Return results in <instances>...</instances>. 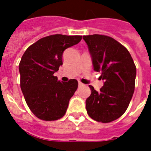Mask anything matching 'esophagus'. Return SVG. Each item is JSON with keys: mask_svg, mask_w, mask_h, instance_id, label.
Masks as SVG:
<instances>
[{"mask_svg": "<svg viewBox=\"0 0 151 151\" xmlns=\"http://www.w3.org/2000/svg\"><path fill=\"white\" fill-rule=\"evenodd\" d=\"M78 85H79V86H80V87H81V86H83V85H83L82 83L79 81V82H78Z\"/></svg>", "mask_w": 151, "mask_h": 151, "instance_id": "obj_1", "label": "esophagus"}]
</instances>
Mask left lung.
<instances>
[{
  "instance_id": "1",
  "label": "left lung",
  "mask_w": 151,
  "mask_h": 151,
  "mask_svg": "<svg viewBox=\"0 0 151 151\" xmlns=\"http://www.w3.org/2000/svg\"><path fill=\"white\" fill-rule=\"evenodd\" d=\"M92 57L95 71L104 81L99 92L89 85L92 93L86 99V110L95 121L108 123L119 118L135 90L136 68L126 48L112 37L93 34L83 36Z\"/></svg>"
}]
</instances>
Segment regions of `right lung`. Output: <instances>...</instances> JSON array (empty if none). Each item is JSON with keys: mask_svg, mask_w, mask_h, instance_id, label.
Instances as JSON below:
<instances>
[{"mask_svg": "<svg viewBox=\"0 0 151 151\" xmlns=\"http://www.w3.org/2000/svg\"><path fill=\"white\" fill-rule=\"evenodd\" d=\"M81 36L55 34L30 45L22 56L19 70L20 87L27 105L37 117L55 121L66 114L78 81H58L54 73L63 65V53L81 41Z\"/></svg>", "mask_w": 151, "mask_h": 151, "instance_id": "obj_1", "label": "right lung"}]
</instances>
